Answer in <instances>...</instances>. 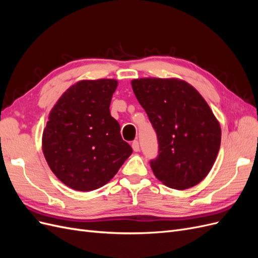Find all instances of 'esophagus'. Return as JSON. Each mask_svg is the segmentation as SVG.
Instances as JSON below:
<instances>
[{
  "label": "esophagus",
  "instance_id": "34e87169",
  "mask_svg": "<svg viewBox=\"0 0 258 258\" xmlns=\"http://www.w3.org/2000/svg\"><path fill=\"white\" fill-rule=\"evenodd\" d=\"M132 150H134L135 152L140 151V144L138 141H134V143H132Z\"/></svg>",
  "mask_w": 258,
  "mask_h": 258
}]
</instances>
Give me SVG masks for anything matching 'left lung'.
<instances>
[{"instance_id":"left-lung-1","label":"left lung","mask_w":258,"mask_h":258,"mask_svg":"<svg viewBox=\"0 0 258 258\" xmlns=\"http://www.w3.org/2000/svg\"><path fill=\"white\" fill-rule=\"evenodd\" d=\"M132 89L157 134L155 176L170 188L199 184L212 169L221 146V126L191 85L178 79H138Z\"/></svg>"}]
</instances>
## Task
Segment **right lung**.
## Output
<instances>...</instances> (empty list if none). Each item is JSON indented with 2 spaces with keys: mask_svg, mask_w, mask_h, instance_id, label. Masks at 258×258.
<instances>
[{
  "mask_svg": "<svg viewBox=\"0 0 258 258\" xmlns=\"http://www.w3.org/2000/svg\"><path fill=\"white\" fill-rule=\"evenodd\" d=\"M117 84L107 79L77 82L49 113L42 138L45 159L53 174L74 190L102 187L132 154L110 113Z\"/></svg>",
  "mask_w": 258,
  "mask_h": 258,
  "instance_id": "add662e5",
  "label": "right lung"
}]
</instances>
